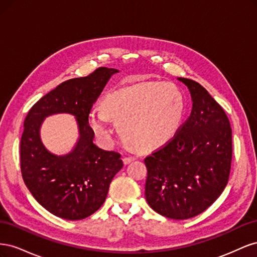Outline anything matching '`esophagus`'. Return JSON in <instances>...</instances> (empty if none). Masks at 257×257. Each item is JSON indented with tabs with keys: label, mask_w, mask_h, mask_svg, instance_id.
Masks as SVG:
<instances>
[{
	"label": "esophagus",
	"mask_w": 257,
	"mask_h": 257,
	"mask_svg": "<svg viewBox=\"0 0 257 257\" xmlns=\"http://www.w3.org/2000/svg\"><path fill=\"white\" fill-rule=\"evenodd\" d=\"M133 161H135V158L133 157H126V158H123V163L124 165H127L130 163H132Z\"/></svg>",
	"instance_id": "1"
}]
</instances>
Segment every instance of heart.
<instances>
[{
  "mask_svg": "<svg viewBox=\"0 0 257 257\" xmlns=\"http://www.w3.org/2000/svg\"><path fill=\"white\" fill-rule=\"evenodd\" d=\"M185 97L169 81H143L106 95L102 109H92L88 123L103 145L111 141L110 120L130 147L147 152L168 144L185 114Z\"/></svg>",
  "mask_w": 257,
  "mask_h": 257,
  "instance_id": "heart-1",
  "label": "heart"
}]
</instances>
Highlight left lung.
Returning <instances> with one entry per match:
<instances>
[{
    "instance_id": "1",
    "label": "left lung",
    "mask_w": 257,
    "mask_h": 257,
    "mask_svg": "<svg viewBox=\"0 0 257 257\" xmlns=\"http://www.w3.org/2000/svg\"><path fill=\"white\" fill-rule=\"evenodd\" d=\"M178 80L191 93L192 111L172 141L145 159V195L155 212L185 220L204 212L227 185L232 146L223 108L198 82Z\"/></svg>"
}]
</instances>
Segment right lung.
Segmentation results:
<instances>
[{"label":"right lung","instance_id":"obj_1","mask_svg":"<svg viewBox=\"0 0 257 257\" xmlns=\"http://www.w3.org/2000/svg\"><path fill=\"white\" fill-rule=\"evenodd\" d=\"M115 68L99 67L87 77L62 82L33 105L25 120L20 143L23 181L46 210L65 220H82L98 210L107 197L115 174L123 167L121 155L93 144L88 123L93 103L102 93ZM75 116L79 139L64 156L51 154L40 138V127L49 115Z\"/></svg>","mask_w":257,"mask_h":257}]
</instances>
